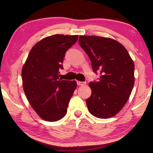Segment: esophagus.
<instances>
[{
    "instance_id": "1",
    "label": "esophagus",
    "mask_w": 153,
    "mask_h": 153,
    "mask_svg": "<svg viewBox=\"0 0 153 153\" xmlns=\"http://www.w3.org/2000/svg\"><path fill=\"white\" fill-rule=\"evenodd\" d=\"M86 84L85 81H77V85H84Z\"/></svg>"
}]
</instances>
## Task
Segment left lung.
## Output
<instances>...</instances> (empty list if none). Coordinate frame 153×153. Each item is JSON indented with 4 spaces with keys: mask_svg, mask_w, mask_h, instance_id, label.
Returning <instances> with one entry per match:
<instances>
[{
    "mask_svg": "<svg viewBox=\"0 0 153 153\" xmlns=\"http://www.w3.org/2000/svg\"><path fill=\"white\" fill-rule=\"evenodd\" d=\"M79 43L91 61L99 80L91 81L89 112L99 118L114 116L122 109L134 84V64L127 49L114 39L80 35Z\"/></svg>",
    "mask_w": 153,
    "mask_h": 153,
    "instance_id": "left-lung-1",
    "label": "left lung"
}]
</instances>
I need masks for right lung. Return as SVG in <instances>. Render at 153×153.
I'll return each mask as SVG.
<instances>
[{"instance_id":"right-lung-1","label":"right lung","mask_w":153,"mask_h":153,"mask_svg":"<svg viewBox=\"0 0 153 153\" xmlns=\"http://www.w3.org/2000/svg\"><path fill=\"white\" fill-rule=\"evenodd\" d=\"M78 35H54L45 37L30 50L22 68L23 87L27 100L43 120L55 122L67 114L76 88L75 81L61 80L65 53Z\"/></svg>"}]
</instances>
